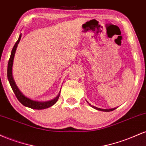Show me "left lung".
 <instances>
[{"instance_id":"obj_1","label":"left lung","mask_w":146,"mask_h":146,"mask_svg":"<svg viewBox=\"0 0 146 146\" xmlns=\"http://www.w3.org/2000/svg\"><path fill=\"white\" fill-rule=\"evenodd\" d=\"M90 106H91L90 104H89ZM93 108H94L96 110H101V111H104V112H110V111H113L115 109H116V108H111V109H102V108H97V107L95 106H91Z\"/></svg>"}]
</instances>
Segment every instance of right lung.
<instances>
[{"instance_id":"add662e5","label":"right lung","mask_w":146,"mask_h":146,"mask_svg":"<svg viewBox=\"0 0 146 146\" xmlns=\"http://www.w3.org/2000/svg\"><path fill=\"white\" fill-rule=\"evenodd\" d=\"M21 33L19 36L18 40L16 42V44H14V47L12 48V51H11V56H10L9 62H8V66H7V78L9 80L10 85H11V88H12L13 91H14L15 95L17 98V99L23 105H24L25 106L29 107V108H33V109H37V110H42V109H45V108H47L51 107V106L54 105L56 103L57 101L58 100L60 97V93L53 100H49V101L46 102H38V101H33V100H30L29 98H27V97H25L23 93L20 91V90L18 89V88L16 86V83H15L14 78L12 76V66H13V62H14V58L15 56V53H16V48H17L18 43H19L20 40H21Z\"/></svg>"}]
</instances>
